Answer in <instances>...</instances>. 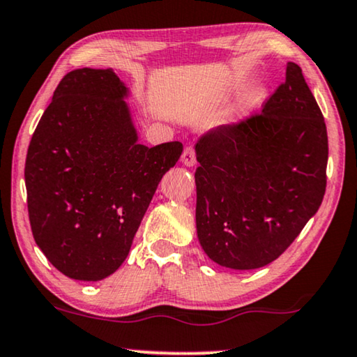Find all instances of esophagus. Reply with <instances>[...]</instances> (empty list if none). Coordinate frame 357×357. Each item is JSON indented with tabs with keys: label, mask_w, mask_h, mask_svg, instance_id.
<instances>
[{
	"label": "esophagus",
	"mask_w": 357,
	"mask_h": 357,
	"mask_svg": "<svg viewBox=\"0 0 357 357\" xmlns=\"http://www.w3.org/2000/svg\"><path fill=\"white\" fill-rule=\"evenodd\" d=\"M181 162H183L185 167H194L195 165V150L192 147H185L183 152V157H181Z\"/></svg>",
	"instance_id": "obj_1"
}]
</instances>
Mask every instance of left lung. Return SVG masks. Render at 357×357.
<instances>
[{"label":"left lung","mask_w":357,"mask_h":357,"mask_svg":"<svg viewBox=\"0 0 357 357\" xmlns=\"http://www.w3.org/2000/svg\"><path fill=\"white\" fill-rule=\"evenodd\" d=\"M195 152L197 238L222 267L273 262L322 204L327 126L296 63L262 113L208 130Z\"/></svg>","instance_id":"obj_1"}]
</instances>
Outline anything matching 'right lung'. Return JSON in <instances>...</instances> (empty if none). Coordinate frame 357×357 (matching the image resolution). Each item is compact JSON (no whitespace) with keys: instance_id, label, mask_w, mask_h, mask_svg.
I'll use <instances>...</instances> for the list:
<instances>
[{"instance_id":"1","label":"right lung","mask_w":357,"mask_h":357,"mask_svg":"<svg viewBox=\"0 0 357 357\" xmlns=\"http://www.w3.org/2000/svg\"><path fill=\"white\" fill-rule=\"evenodd\" d=\"M129 89L113 69L58 84L30 140L26 188L35 243L73 280L98 281L126 260L139 225L183 144H139Z\"/></svg>"}]
</instances>
